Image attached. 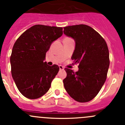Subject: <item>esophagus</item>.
<instances>
[{
    "label": "esophagus",
    "mask_w": 125,
    "mask_h": 125,
    "mask_svg": "<svg viewBox=\"0 0 125 125\" xmlns=\"http://www.w3.org/2000/svg\"><path fill=\"white\" fill-rule=\"evenodd\" d=\"M59 69H60V70H63L64 67L63 66H62V65H60V66H59Z\"/></svg>",
    "instance_id": "obj_1"
}]
</instances>
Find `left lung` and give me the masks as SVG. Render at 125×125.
<instances>
[{
	"label": "left lung",
	"instance_id": "1",
	"mask_svg": "<svg viewBox=\"0 0 125 125\" xmlns=\"http://www.w3.org/2000/svg\"><path fill=\"white\" fill-rule=\"evenodd\" d=\"M63 33L73 38L75 48L72 56L79 70L74 72L65 68V90L80 102L91 101L103 86L109 67V52L107 43L97 31L86 24L63 28Z\"/></svg>",
	"mask_w": 125,
	"mask_h": 125
}]
</instances>
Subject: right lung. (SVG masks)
I'll return each instance as SVG.
<instances>
[{
    "instance_id": "right-lung-1",
    "label": "right lung",
    "mask_w": 125,
    "mask_h": 125,
    "mask_svg": "<svg viewBox=\"0 0 125 125\" xmlns=\"http://www.w3.org/2000/svg\"><path fill=\"white\" fill-rule=\"evenodd\" d=\"M63 28L36 24L23 32L14 44L10 64L11 75L19 91L35 99L48 91L59 70L58 65L44 62L51 45L62 35Z\"/></svg>"
}]
</instances>
